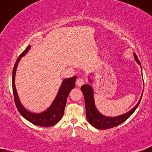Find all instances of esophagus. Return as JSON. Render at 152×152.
Instances as JSON below:
<instances>
[{
    "mask_svg": "<svg viewBox=\"0 0 152 152\" xmlns=\"http://www.w3.org/2000/svg\"><path fill=\"white\" fill-rule=\"evenodd\" d=\"M84 84V80H83V79L80 78V79H78V80H76V85L79 87L82 86Z\"/></svg>",
    "mask_w": 152,
    "mask_h": 152,
    "instance_id": "34e87169",
    "label": "esophagus"
}]
</instances>
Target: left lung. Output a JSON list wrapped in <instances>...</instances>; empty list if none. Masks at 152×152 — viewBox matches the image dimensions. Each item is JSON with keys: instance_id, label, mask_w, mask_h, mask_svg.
<instances>
[{"instance_id": "1", "label": "left lung", "mask_w": 152, "mask_h": 152, "mask_svg": "<svg viewBox=\"0 0 152 152\" xmlns=\"http://www.w3.org/2000/svg\"><path fill=\"white\" fill-rule=\"evenodd\" d=\"M134 59L136 61L140 66V63L136 55L134 53ZM141 68V66H140ZM142 70V68H141ZM92 77V76H91ZM88 80L89 82L93 84V80L91 77V75L88 77ZM81 90L84 94V101H85V107H86V118L88 120L89 123L94 127L99 129H107L113 128L115 126L119 125L122 124L125 120L128 119L131 115H132L133 113L136 111L137 108H138L139 104L140 102L141 98H142L143 91L142 94L140 95V99H139L138 103L136 104V106L129 111L126 113H124L122 115L113 116H107L103 115L98 110H97L96 106H95V99H94V91H93V87L91 85L84 84L81 87Z\"/></svg>"}]
</instances>
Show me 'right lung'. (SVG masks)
I'll list each match as a JSON object with an SVG mask.
<instances>
[{"instance_id":"obj_1","label":"right lung","mask_w":152,"mask_h":152,"mask_svg":"<svg viewBox=\"0 0 152 152\" xmlns=\"http://www.w3.org/2000/svg\"><path fill=\"white\" fill-rule=\"evenodd\" d=\"M30 48L31 45H29L26 50L20 54L14 64L13 72H12V88H13L14 100H15L18 111L25 119L32 122L35 125L48 127V126L55 125L63 117L64 109H65L66 104V100H67L70 92L72 89L75 88L77 77L75 76L63 80L55 98L54 99L50 107L45 111L39 112V113L30 111L22 104L20 100L16 88L15 77L18 63L20 62L21 58L28 53Z\"/></svg>"}]
</instances>
